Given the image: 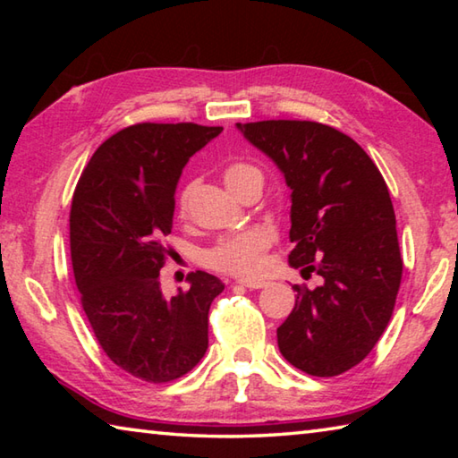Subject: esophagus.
I'll return each mask as SVG.
<instances>
[{"label":"esophagus","mask_w":458,"mask_h":458,"mask_svg":"<svg viewBox=\"0 0 458 458\" xmlns=\"http://www.w3.org/2000/svg\"><path fill=\"white\" fill-rule=\"evenodd\" d=\"M240 286H246V289H262V286H267V283L262 281H244V278H240L236 281Z\"/></svg>","instance_id":"obj_1"}]
</instances>
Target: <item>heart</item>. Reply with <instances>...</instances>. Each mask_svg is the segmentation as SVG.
Segmentation results:
<instances>
[{
	"label": "heart",
	"mask_w": 458,
	"mask_h": 458,
	"mask_svg": "<svg viewBox=\"0 0 458 458\" xmlns=\"http://www.w3.org/2000/svg\"><path fill=\"white\" fill-rule=\"evenodd\" d=\"M250 180H262V174L254 165L248 164H232L224 172V182L228 188L238 193ZM193 185H185L177 199L180 212L183 214L188 208ZM273 242V236L265 228H250L238 234H230L218 240L210 250L206 252V265L222 273L236 276H254L265 267V254Z\"/></svg>",
	"instance_id": "obj_1"
}]
</instances>
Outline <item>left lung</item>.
<instances>
[{
	"instance_id": "obj_1",
	"label": "left lung",
	"mask_w": 458,
	"mask_h": 458,
	"mask_svg": "<svg viewBox=\"0 0 458 458\" xmlns=\"http://www.w3.org/2000/svg\"><path fill=\"white\" fill-rule=\"evenodd\" d=\"M273 159L291 190L289 265L319 275L294 284V307L276 329L283 358L331 377L366 358L390 321L402 278L390 191L369 155L341 131L313 121L236 123Z\"/></svg>"
}]
</instances>
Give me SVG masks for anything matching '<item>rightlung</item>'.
I'll list each match as a JSON object with an SVG mask.
<instances>
[{
  "mask_svg": "<svg viewBox=\"0 0 458 458\" xmlns=\"http://www.w3.org/2000/svg\"><path fill=\"white\" fill-rule=\"evenodd\" d=\"M222 127L139 123L92 155L71 208V257L82 309L108 360L151 384L182 377L208 350L218 276L191 273L190 291L164 297L159 270L185 164Z\"/></svg>",
  "mask_w": 458,
  "mask_h": 458,
  "instance_id": "1",
  "label": "right lung"
}]
</instances>
